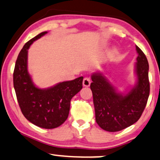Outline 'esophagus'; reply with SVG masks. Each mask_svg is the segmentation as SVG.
<instances>
[{"instance_id": "34e87169", "label": "esophagus", "mask_w": 160, "mask_h": 160, "mask_svg": "<svg viewBox=\"0 0 160 160\" xmlns=\"http://www.w3.org/2000/svg\"><path fill=\"white\" fill-rule=\"evenodd\" d=\"M91 84V80H90L89 78H85L82 80V85L83 86H86V87H88V86H90Z\"/></svg>"}]
</instances>
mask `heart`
<instances>
[{
	"label": "heart",
	"mask_w": 160,
	"mask_h": 160,
	"mask_svg": "<svg viewBox=\"0 0 160 160\" xmlns=\"http://www.w3.org/2000/svg\"><path fill=\"white\" fill-rule=\"evenodd\" d=\"M115 53H116V50H115V49H113L112 51V52H111L110 55H111V56H112V55L115 54Z\"/></svg>",
	"instance_id": "b5f03b06"
}]
</instances>
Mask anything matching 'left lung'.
<instances>
[{
	"mask_svg": "<svg viewBox=\"0 0 160 160\" xmlns=\"http://www.w3.org/2000/svg\"><path fill=\"white\" fill-rule=\"evenodd\" d=\"M138 57L135 63L137 81L130 91L119 92L101 72L92 75L90 88L93 95L95 120L100 128L117 132L131 126L140 118L150 94L148 59L136 46Z\"/></svg>",
	"mask_w": 160,
	"mask_h": 160,
	"instance_id": "left-lung-1",
	"label": "left lung"
}]
</instances>
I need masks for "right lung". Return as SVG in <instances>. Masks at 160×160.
Returning <instances> with one entry per match:
<instances>
[{
  "label": "right lung",
  "instance_id": "right-lung-1",
  "mask_svg": "<svg viewBox=\"0 0 160 160\" xmlns=\"http://www.w3.org/2000/svg\"><path fill=\"white\" fill-rule=\"evenodd\" d=\"M47 32H41L24 45L15 62L13 85L25 118L39 128L53 129L62 124L68 118L71 100L82 89L83 77L47 88L36 86L28 70V49L32 42Z\"/></svg>",
  "mask_w": 160,
  "mask_h": 160
}]
</instances>
